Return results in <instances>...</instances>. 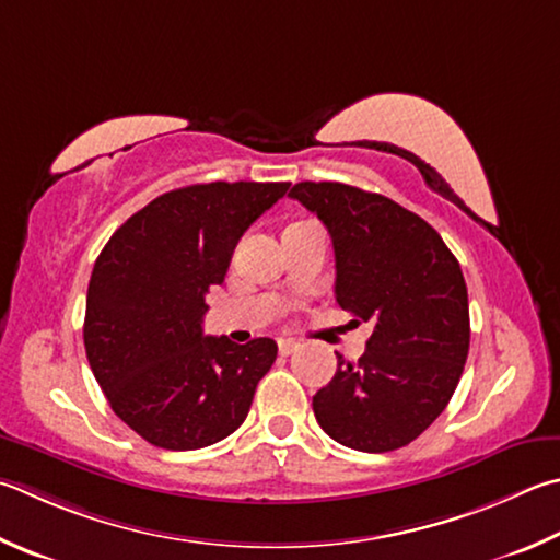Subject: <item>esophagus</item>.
Returning a JSON list of instances; mask_svg holds the SVG:
<instances>
[{
	"label": "esophagus",
	"mask_w": 560,
	"mask_h": 560,
	"mask_svg": "<svg viewBox=\"0 0 560 560\" xmlns=\"http://www.w3.org/2000/svg\"><path fill=\"white\" fill-rule=\"evenodd\" d=\"M299 348H301V345L296 340H291V338H281L279 340V352L281 354H293Z\"/></svg>",
	"instance_id": "obj_1"
}]
</instances>
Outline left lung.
<instances>
[{"instance_id":"left-lung-1","label":"left lung","mask_w":560,"mask_h":560,"mask_svg":"<svg viewBox=\"0 0 560 560\" xmlns=\"http://www.w3.org/2000/svg\"><path fill=\"white\" fill-rule=\"evenodd\" d=\"M289 196L330 232L335 301L372 323L362 358L338 354L313 396L315 419L348 448H404L448 406L470 350L460 264L429 222L380 192L303 180Z\"/></svg>"}]
</instances>
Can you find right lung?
I'll list each match as a JSON object with an SVG mask.
<instances>
[{
  "label": "right lung",
  "instance_id": "add662e5",
  "mask_svg": "<svg viewBox=\"0 0 560 560\" xmlns=\"http://www.w3.org/2000/svg\"><path fill=\"white\" fill-rule=\"evenodd\" d=\"M291 183H196L135 212L95 261L83 340L121 421L166 451L235 433L277 342L202 335L206 293L225 281L240 237Z\"/></svg>",
  "mask_w": 560,
  "mask_h": 560
}]
</instances>
